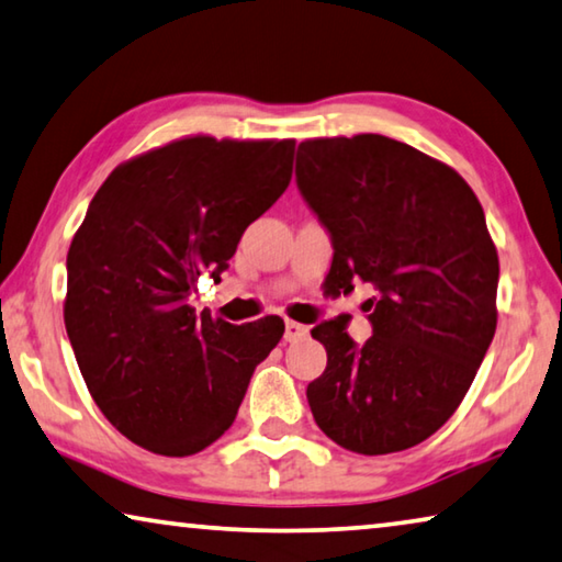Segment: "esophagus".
I'll return each mask as SVG.
<instances>
[{
  "mask_svg": "<svg viewBox=\"0 0 562 562\" xmlns=\"http://www.w3.org/2000/svg\"><path fill=\"white\" fill-rule=\"evenodd\" d=\"M305 335H307V327L305 325L292 323V319H288V323H284V340H288V342H297Z\"/></svg>",
  "mask_w": 562,
  "mask_h": 562,
  "instance_id": "obj_1",
  "label": "esophagus"
}]
</instances>
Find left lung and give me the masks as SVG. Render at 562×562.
Segmentation results:
<instances>
[{"label": "left lung", "instance_id": "1", "mask_svg": "<svg viewBox=\"0 0 562 562\" xmlns=\"http://www.w3.org/2000/svg\"><path fill=\"white\" fill-rule=\"evenodd\" d=\"M295 177L335 249L327 288L378 292L362 345L337 319L313 327L327 350L307 385L315 423L360 456L413 448L456 413L493 342L485 212L456 169L382 135L300 142Z\"/></svg>", "mask_w": 562, "mask_h": 562}]
</instances>
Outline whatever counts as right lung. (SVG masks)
I'll use <instances>...</instances> for the list:
<instances>
[{
  "label": "right lung",
  "mask_w": 562,
  "mask_h": 562,
  "mask_svg": "<svg viewBox=\"0 0 562 562\" xmlns=\"http://www.w3.org/2000/svg\"><path fill=\"white\" fill-rule=\"evenodd\" d=\"M295 139L187 137L106 177L67 255L65 325L106 420L139 448L194 456L235 423L284 323L198 315L239 237L288 190Z\"/></svg>",
  "instance_id": "obj_1"
}]
</instances>
